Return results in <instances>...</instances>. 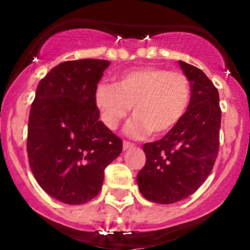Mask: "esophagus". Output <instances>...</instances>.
<instances>
[{"label": "esophagus", "mask_w": 250, "mask_h": 250, "mask_svg": "<svg viewBox=\"0 0 250 250\" xmlns=\"http://www.w3.org/2000/svg\"><path fill=\"white\" fill-rule=\"evenodd\" d=\"M134 147V144L129 143V141H123V150H128V148Z\"/></svg>", "instance_id": "34e87169"}]
</instances>
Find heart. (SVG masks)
<instances>
[{"instance_id":"b5f03b06","label":"heart","mask_w":250,"mask_h":250,"mask_svg":"<svg viewBox=\"0 0 250 250\" xmlns=\"http://www.w3.org/2000/svg\"><path fill=\"white\" fill-rule=\"evenodd\" d=\"M191 84L188 76L161 66H143L120 75L116 84L100 82L94 104L103 123L111 130L120 125L133 107L134 120L127 125L133 138L150 133L158 138L172 132L190 107Z\"/></svg>"}]
</instances>
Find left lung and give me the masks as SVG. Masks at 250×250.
<instances>
[{
  "mask_svg": "<svg viewBox=\"0 0 250 250\" xmlns=\"http://www.w3.org/2000/svg\"><path fill=\"white\" fill-rule=\"evenodd\" d=\"M179 65L190 81V107L172 132L144 144L146 163L137 176L141 195L160 204L192 195L210 174L219 151L218 89L202 70L181 60Z\"/></svg>",
  "mask_w": 250,
  "mask_h": 250,
  "instance_id": "obj_1",
  "label": "left lung"
}]
</instances>
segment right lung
Here are the masks:
<instances>
[{
    "label": "right lung",
    "instance_id": "obj_1",
    "mask_svg": "<svg viewBox=\"0 0 250 250\" xmlns=\"http://www.w3.org/2000/svg\"><path fill=\"white\" fill-rule=\"evenodd\" d=\"M110 62H60L40 81L27 127V157L39 185L66 204L89 202L122 140L99 121L94 89Z\"/></svg>",
    "mask_w": 250,
    "mask_h": 250
}]
</instances>
